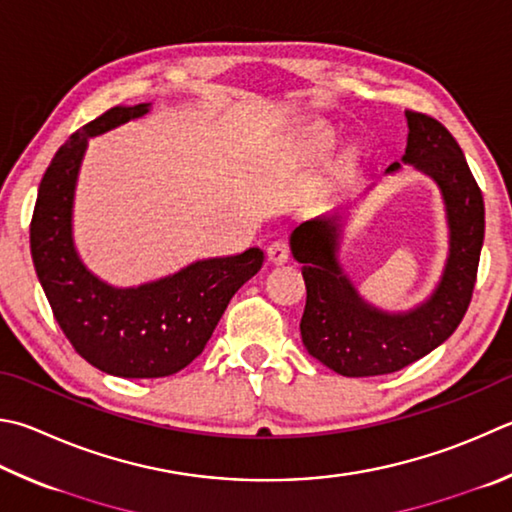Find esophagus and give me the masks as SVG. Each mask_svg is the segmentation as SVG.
<instances>
[{
    "instance_id": "1",
    "label": "esophagus",
    "mask_w": 512,
    "mask_h": 512,
    "mask_svg": "<svg viewBox=\"0 0 512 512\" xmlns=\"http://www.w3.org/2000/svg\"><path fill=\"white\" fill-rule=\"evenodd\" d=\"M266 255H268V262L280 266V264H286L288 259H291V248H288L286 241L277 239V241H273L271 246L266 248Z\"/></svg>"
}]
</instances>
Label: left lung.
Listing matches in <instances>:
<instances>
[{
    "label": "left lung",
    "instance_id": "obj_1",
    "mask_svg": "<svg viewBox=\"0 0 512 512\" xmlns=\"http://www.w3.org/2000/svg\"><path fill=\"white\" fill-rule=\"evenodd\" d=\"M407 147L401 162L439 185L448 221V259L439 284L410 311H383L358 293L340 259V215L315 217L291 232L302 264L306 306L302 342L340 376H383L412 365L448 340L468 311L483 246V197L459 143L439 120L405 111ZM392 163L385 174L401 170Z\"/></svg>",
    "mask_w": 512,
    "mask_h": 512
}]
</instances>
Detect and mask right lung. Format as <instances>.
Segmentation results:
<instances>
[{"label":"right lung","instance_id":"1","mask_svg":"<svg viewBox=\"0 0 512 512\" xmlns=\"http://www.w3.org/2000/svg\"><path fill=\"white\" fill-rule=\"evenodd\" d=\"M152 102L111 107L78 129L42 176L31 221L37 280L55 320L82 358L118 378L172 376L199 356L228 302L264 264L259 248L197 259L138 286H111L73 244V199L89 138L150 114Z\"/></svg>","mask_w":512,"mask_h":512}]
</instances>
